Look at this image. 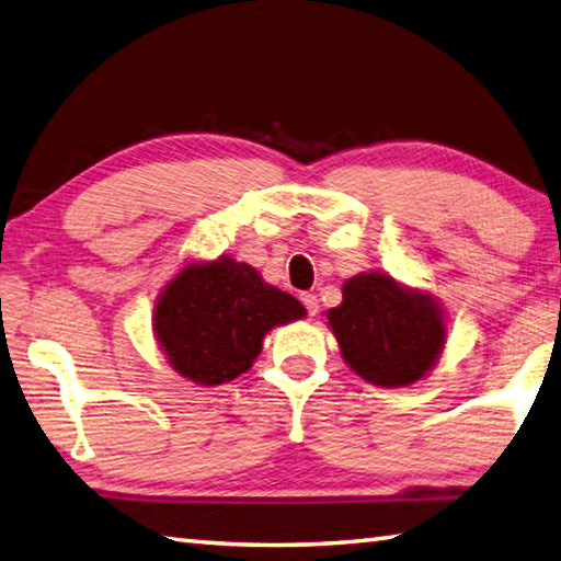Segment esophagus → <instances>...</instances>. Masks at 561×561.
<instances>
[{"mask_svg": "<svg viewBox=\"0 0 561 561\" xmlns=\"http://www.w3.org/2000/svg\"><path fill=\"white\" fill-rule=\"evenodd\" d=\"M301 301H304V306H306V313H309V316H316V313H318V299H316V294H301Z\"/></svg>", "mask_w": 561, "mask_h": 561, "instance_id": "34e87169", "label": "esophagus"}]
</instances>
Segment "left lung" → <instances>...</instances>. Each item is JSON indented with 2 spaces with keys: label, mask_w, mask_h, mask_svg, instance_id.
<instances>
[{
  "label": "left lung",
  "mask_w": 561,
  "mask_h": 561,
  "mask_svg": "<svg viewBox=\"0 0 561 561\" xmlns=\"http://www.w3.org/2000/svg\"><path fill=\"white\" fill-rule=\"evenodd\" d=\"M328 323L347 365L387 389L419 381L445 345L437 306L379 272L347 279L343 304L328 311Z\"/></svg>",
  "instance_id": "obj_1"
}]
</instances>
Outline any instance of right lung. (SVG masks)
<instances>
[{
  "label": "right lung",
  "instance_id": "1",
  "mask_svg": "<svg viewBox=\"0 0 561 561\" xmlns=\"http://www.w3.org/2000/svg\"><path fill=\"white\" fill-rule=\"evenodd\" d=\"M306 313L291 294L262 282L245 262L190 265L164 287L152 328L182 377L224 383L250 369L272 325Z\"/></svg>",
  "mask_w": 561,
  "mask_h": 561
}]
</instances>
